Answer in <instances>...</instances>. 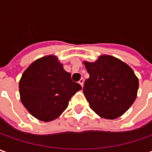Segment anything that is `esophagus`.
I'll return each mask as SVG.
<instances>
[{"label": "esophagus", "mask_w": 152, "mask_h": 152, "mask_svg": "<svg viewBox=\"0 0 152 152\" xmlns=\"http://www.w3.org/2000/svg\"><path fill=\"white\" fill-rule=\"evenodd\" d=\"M79 84L81 85V86H83V85H84V79H83V78H81V79H79Z\"/></svg>", "instance_id": "1"}]
</instances>
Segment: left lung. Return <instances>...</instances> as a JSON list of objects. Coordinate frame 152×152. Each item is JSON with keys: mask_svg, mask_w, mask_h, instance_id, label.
I'll return each instance as SVG.
<instances>
[{"mask_svg": "<svg viewBox=\"0 0 152 152\" xmlns=\"http://www.w3.org/2000/svg\"><path fill=\"white\" fill-rule=\"evenodd\" d=\"M90 74L83 92L101 118L115 119L125 113L137 97L139 79L131 67L113 56L102 55L83 62Z\"/></svg>", "mask_w": 152, "mask_h": 152, "instance_id": "1", "label": "left lung"}]
</instances>
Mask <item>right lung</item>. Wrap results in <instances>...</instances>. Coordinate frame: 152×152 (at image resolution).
<instances>
[{
  "label": "right lung",
  "mask_w": 152,
  "mask_h": 152,
  "mask_svg": "<svg viewBox=\"0 0 152 152\" xmlns=\"http://www.w3.org/2000/svg\"><path fill=\"white\" fill-rule=\"evenodd\" d=\"M20 100L38 120L50 122L67 107L71 97L82 89L73 82L57 56L48 55L32 62L19 80Z\"/></svg>",
  "instance_id": "1"
}]
</instances>
